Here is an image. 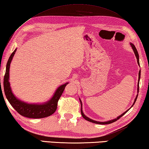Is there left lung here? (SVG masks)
<instances>
[{
	"label": "left lung",
	"mask_w": 149,
	"mask_h": 149,
	"mask_svg": "<svg viewBox=\"0 0 149 149\" xmlns=\"http://www.w3.org/2000/svg\"><path fill=\"white\" fill-rule=\"evenodd\" d=\"M130 45L132 46V48L133 49V51H134V54H135V55H136V58H137V64H138V65L139 66V54H138V52H137V49H136V47H135V45L132 44V43H130ZM140 77H141V70H139V77H138V83H137V96H136V98H135V100H134V103H133V105H132V107L133 106V105H134V104H135V102H136V100H137V96H138V93H139V80H140ZM79 101H80V103H81V115H82V117L85 118V120H88V121H89V122H91V123H95V124H111V123H114V122H115V121H117V120H118L119 119V118L121 117H123V116L125 114V113H126L128 111L130 110V108L132 107H130V108L129 109H128V110H126L125 112L124 113H123V114H121L120 115H119L118 116V117H117V118H114V119H113V120H108V121H105V122H99V121H96V120H93V119H91V118H88V117H86V116L83 113V109H82V102H81V99L80 98H79Z\"/></svg>",
	"instance_id": "left-lung-1"
}]
</instances>
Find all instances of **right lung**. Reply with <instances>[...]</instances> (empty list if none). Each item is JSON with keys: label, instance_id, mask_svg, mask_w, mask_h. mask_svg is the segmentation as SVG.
<instances>
[{"label": "right lung", "instance_id": "right-lung-1", "mask_svg": "<svg viewBox=\"0 0 149 149\" xmlns=\"http://www.w3.org/2000/svg\"><path fill=\"white\" fill-rule=\"evenodd\" d=\"M17 49L10 55L6 67V73L4 77V91L5 95L11 105L17 111L18 113L23 117L31 118H41L49 117L55 112L57 107V103L59 98L63 94L68 82L61 85L56 88L53 96L50 100L42 104H29L27 102H23L18 99L11 89L10 79V66L11 62L14 56Z\"/></svg>", "mask_w": 149, "mask_h": 149}]
</instances>
